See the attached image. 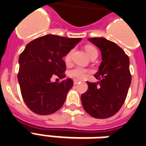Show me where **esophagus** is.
I'll list each match as a JSON object with an SVG mask.
<instances>
[{"label":"esophagus","instance_id":"34e87169","mask_svg":"<svg viewBox=\"0 0 146 146\" xmlns=\"http://www.w3.org/2000/svg\"><path fill=\"white\" fill-rule=\"evenodd\" d=\"M78 82H79L78 80H73V84H78Z\"/></svg>","mask_w":146,"mask_h":146}]
</instances>
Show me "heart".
<instances>
[{
    "mask_svg": "<svg viewBox=\"0 0 146 146\" xmlns=\"http://www.w3.org/2000/svg\"><path fill=\"white\" fill-rule=\"evenodd\" d=\"M85 49H86V52L88 54V56H90L94 52H97V48L94 47L92 46H87L85 47ZM72 52L73 51H70L68 52L66 56H65V62L68 63V62H70V59H71V56H72ZM87 73V70L84 69V68L82 67H76L73 69L72 70H70V73H69V75H70L71 77L75 79H78V80H82L84 79Z\"/></svg>",
    "mask_w": 146,
    "mask_h": 146,
    "instance_id": "b5f03b06",
    "label": "heart"
}]
</instances>
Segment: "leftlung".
I'll list each match as a JSON object with an SVG mask.
<instances>
[{"mask_svg":"<svg viewBox=\"0 0 146 146\" xmlns=\"http://www.w3.org/2000/svg\"><path fill=\"white\" fill-rule=\"evenodd\" d=\"M88 41L100 48L102 62L94 75L99 81L87 82L88 90L81 95L82 105L90 116L108 118L119 111L128 94L131 80L129 58L117 44L104 38Z\"/></svg>","mask_w":146,"mask_h":146,"instance_id":"1","label":"left lung"}]
</instances>
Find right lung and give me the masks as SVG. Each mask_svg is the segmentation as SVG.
I'll use <instances>...</instances> for the list:
<instances>
[{
  "label": "right lung",
  "mask_w": 146,
  "mask_h": 146,
  "mask_svg": "<svg viewBox=\"0 0 146 146\" xmlns=\"http://www.w3.org/2000/svg\"><path fill=\"white\" fill-rule=\"evenodd\" d=\"M81 40L46 35L25 46L18 59V80L24 101L32 111L47 115L62 106L73 80L68 78L52 83L51 78H64L66 67L62 58Z\"/></svg>",
  "instance_id": "1"
}]
</instances>
